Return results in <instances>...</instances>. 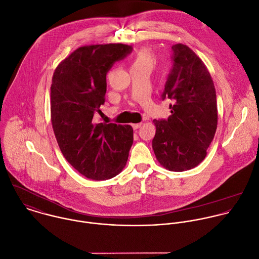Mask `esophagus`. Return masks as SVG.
I'll return each mask as SVG.
<instances>
[{
  "label": "esophagus",
  "instance_id": "esophagus-1",
  "mask_svg": "<svg viewBox=\"0 0 259 259\" xmlns=\"http://www.w3.org/2000/svg\"><path fill=\"white\" fill-rule=\"evenodd\" d=\"M141 126H142V123H137V124H133V125H132L133 129H135V130H136V129H139Z\"/></svg>",
  "mask_w": 259,
  "mask_h": 259
}]
</instances>
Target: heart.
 Returning a JSON list of instances; mask_svg holds the SVG:
<instances>
[{
	"instance_id": "1",
	"label": "heart",
	"mask_w": 259,
	"mask_h": 259,
	"mask_svg": "<svg viewBox=\"0 0 259 259\" xmlns=\"http://www.w3.org/2000/svg\"><path fill=\"white\" fill-rule=\"evenodd\" d=\"M155 65V60L153 56L147 51H140L137 53L132 61L131 68H149L152 69Z\"/></svg>"
}]
</instances>
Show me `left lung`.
<instances>
[{
    "label": "left lung",
    "mask_w": 259,
    "mask_h": 259,
    "mask_svg": "<svg viewBox=\"0 0 259 259\" xmlns=\"http://www.w3.org/2000/svg\"><path fill=\"white\" fill-rule=\"evenodd\" d=\"M173 66L161 100H169L170 116L153 120L152 148L158 162L168 170L184 171L206 156L218 126L217 95L211 76L200 58L187 46L177 44Z\"/></svg>",
    "instance_id": "left-lung-1"
}]
</instances>
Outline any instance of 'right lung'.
I'll list each match as a JSON object with an SVG mask.
<instances>
[{"instance_id":"add662e5","label":"right lung","mask_w":259,"mask_h":259,"mask_svg":"<svg viewBox=\"0 0 259 259\" xmlns=\"http://www.w3.org/2000/svg\"><path fill=\"white\" fill-rule=\"evenodd\" d=\"M123 44L85 46L56 68L51 85V119L59 147L68 162L96 181L117 176L133 143L130 125L95 123L105 104L107 73L132 52Z\"/></svg>"}]
</instances>
